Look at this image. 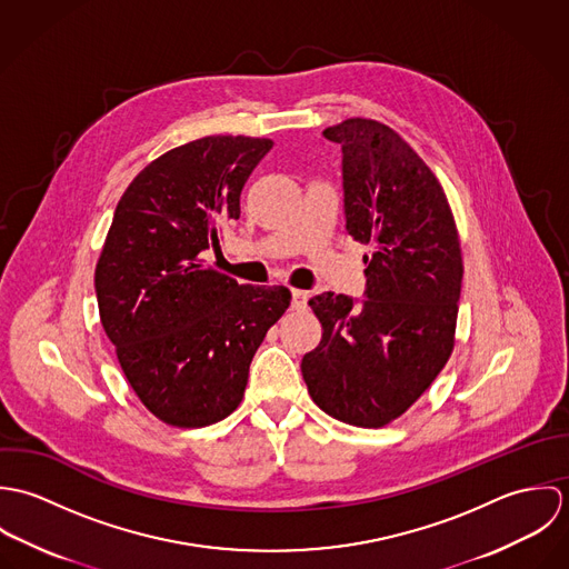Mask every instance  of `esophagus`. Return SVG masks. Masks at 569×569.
Returning a JSON list of instances; mask_svg holds the SVG:
<instances>
[{"label":"esophagus","mask_w":569,"mask_h":569,"mask_svg":"<svg viewBox=\"0 0 569 569\" xmlns=\"http://www.w3.org/2000/svg\"><path fill=\"white\" fill-rule=\"evenodd\" d=\"M307 302H309V293L307 291H300V289L291 291V309L293 311H305Z\"/></svg>","instance_id":"esophagus-1"}]
</instances>
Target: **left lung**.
Returning a JSON list of instances; mask_svg holds the SVG:
<instances>
[{"mask_svg": "<svg viewBox=\"0 0 569 569\" xmlns=\"http://www.w3.org/2000/svg\"><path fill=\"white\" fill-rule=\"evenodd\" d=\"M341 147L346 230L363 256V300H309L322 339L302 359L311 399L355 427L406 413L451 357L462 251L447 194L406 140L377 120L348 118L325 131Z\"/></svg>", "mask_w": 569, "mask_h": 569, "instance_id": "1", "label": "left lung"}]
</instances>
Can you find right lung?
<instances>
[{
  "mask_svg": "<svg viewBox=\"0 0 569 569\" xmlns=\"http://www.w3.org/2000/svg\"><path fill=\"white\" fill-rule=\"evenodd\" d=\"M273 147L208 136L149 163L120 197L96 264L100 322L144 407L172 427H206L243 401L249 363L289 309L287 287L219 273V249L241 217V190Z\"/></svg>",
  "mask_w": 569,
  "mask_h": 569,
  "instance_id": "right-lung-1",
  "label": "right lung"
}]
</instances>
